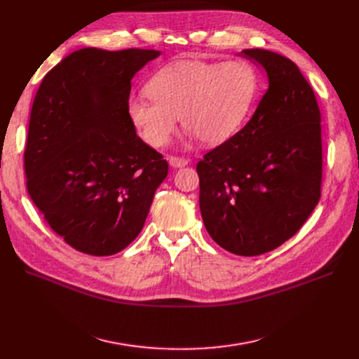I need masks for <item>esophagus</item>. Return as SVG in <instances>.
<instances>
[{
	"label": "esophagus",
	"instance_id": "obj_1",
	"mask_svg": "<svg viewBox=\"0 0 359 359\" xmlns=\"http://www.w3.org/2000/svg\"><path fill=\"white\" fill-rule=\"evenodd\" d=\"M168 161H169V165L174 166V168H181V166H185V165L190 163L189 159L178 158V156H170Z\"/></svg>",
	"mask_w": 359,
	"mask_h": 359
}]
</instances>
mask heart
<instances>
[{
  "mask_svg": "<svg viewBox=\"0 0 359 359\" xmlns=\"http://www.w3.org/2000/svg\"><path fill=\"white\" fill-rule=\"evenodd\" d=\"M257 92V74L243 60H177L151 76L147 93L127 111L140 137L163 147L181 124L206 144L228 139L247 116Z\"/></svg>",
  "mask_w": 359,
  "mask_h": 359,
  "instance_id": "1",
  "label": "heart"
}]
</instances>
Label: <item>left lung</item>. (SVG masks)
I'll return each instance as SVG.
<instances>
[{"mask_svg":"<svg viewBox=\"0 0 359 359\" xmlns=\"http://www.w3.org/2000/svg\"><path fill=\"white\" fill-rule=\"evenodd\" d=\"M269 89L248 123L197 163L200 210L213 241L236 255L282 245L321 196V115L310 83L289 58L244 49Z\"/></svg>","mask_w":359,"mask_h":359,"instance_id":"1","label":"left lung"}]
</instances>
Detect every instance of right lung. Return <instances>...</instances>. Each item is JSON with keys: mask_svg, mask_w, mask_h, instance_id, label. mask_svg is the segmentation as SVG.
Returning a JSON list of instances; mask_svg holds the SVG:
<instances>
[{"mask_svg": "<svg viewBox=\"0 0 359 359\" xmlns=\"http://www.w3.org/2000/svg\"><path fill=\"white\" fill-rule=\"evenodd\" d=\"M159 50L83 48L43 77L30 111L26 189L74 250L112 255L135 240L168 162L128 116L131 79Z\"/></svg>", "mask_w": 359, "mask_h": 359, "instance_id": "right-lung-1", "label": "right lung"}]
</instances>
